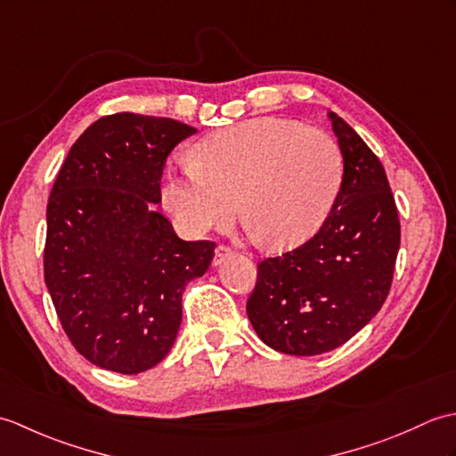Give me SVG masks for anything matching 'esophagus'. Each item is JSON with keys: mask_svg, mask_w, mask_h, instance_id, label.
I'll list each match as a JSON object with an SVG mask.
<instances>
[{"mask_svg": "<svg viewBox=\"0 0 456 456\" xmlns=\"http://www.w3.org/2000/svg\"><path fill=\"white\" fill-rule=\"evenodd\" d=\"M229 255H233V247H229V245H219L217 248H216V255H213V265H221L223 260H225Z\"/></svg>", "mask_w": 456, "mask_h": 456, "instance_id": "34e87169", "label": "esophagus"}]
</instances>
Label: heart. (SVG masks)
I'll list each match as a JSON object with an SVG mask.
<instances>
[{
    "mask_svg": "<svg viewBox=\"0 0 456 456\" xmlns=\"http://www.w3.org/2000/svg\"><path fill=\"white\" fill-rule=\"evenodd\" d=\"M343 152L322 129L258 118L203 139L193 162L170 170L162 203L188 235H203L237 211L263 243L296 247L323 225L343 183Z\"/></svg>",
    "mask_w": 456,
    "mask_h": 456,
    "instance_id": "heart-1",
    "label": "heart"
}]
</instances>
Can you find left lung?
Returning <instances> with one entry per match:
<instances>
[{
    "instance_id": "left-lung-1",
    "label": "left lung",
    "mask_w": 456,
    "mask_h": 456,
    "mask_svg": "<svg viewBox=\"0 0 456 456\" xmlns=\"http://www.w3.org/2000/svg\"><path fill=\"white\" fill-rule=\"evenodd\" d=\"M343 183L325 223L304 245L260 260L247 314L280 353L312 356L341 346L380 312L400 248V219L382 162L338 115Z\"/></svg>"
}]
</instances>
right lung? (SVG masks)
<instances>
[{
    "label": "right lung",
    "mask_w": 456,
    "mask_h": 456,
    "mask_svg": "<svg viewBox=\"0 0 456 456\" xmlns=\"http://www.w3.org/2000/svg\"><path fill=\"white\" fill-rule=\"evenodd\" d=\"M198 129L113 113L92 123L46 206L45 282L76 351L139 374L159 364L182 322V294L211 265L213 240H182L154 211L168 154Z\"/></svg>",
    "instance_id": "right-lung-1"
}]
</instances>
